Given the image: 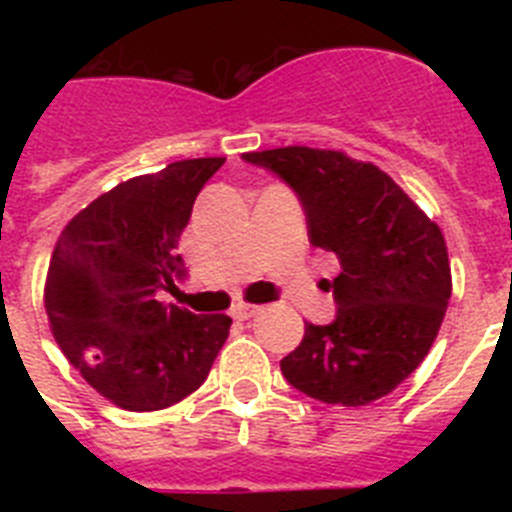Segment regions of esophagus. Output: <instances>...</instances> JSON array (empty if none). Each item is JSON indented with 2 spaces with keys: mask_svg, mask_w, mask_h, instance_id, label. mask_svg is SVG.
<instances>
[{
  "mask_svg": "<svg viewBox=\"0 0 512 512\" xmlns=\"http://www.w3.org/2000/svg\"><path fill=\"white\" fill-rule=\"evenodd\" d=\"M261 312V305H248V302H241V305H235L233 310H230V315H233L235 320H251L256 318Z\"/></svg>",
  "mask_w": 512,
  "mask_h": 512,
  "instance_id": "34e87169",
  "label": "esophagus"
}]
</instances>
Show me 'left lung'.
Segmentation results:
<instances>
[{
	"label": "left lung",
	"instance_id": "8db88e82",
	"mask_svg": "<svg viewBox=\"0 0 512 512\" xmlns=\"http://www.w3.org/2000/svg\"><path fill=\"white\" fill-rule=\"evenodd\" d=\"M300 194L315 248L336 253L330 325H305L282 359L292 387L328 405L361 408L390 395L428 356L451 297L443 233L379 166L330 148L243 153Z\"/></svg>",
	"mask_w": 512,
	"mask_h": 512
}]
</instances>
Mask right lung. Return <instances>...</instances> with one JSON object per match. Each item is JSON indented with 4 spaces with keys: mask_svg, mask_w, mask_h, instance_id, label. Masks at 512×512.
<instances>
[{
    "mask_svg": "<svg viewBox=\"0 0 512 512\" xmlns=\"http://www.w3.org/2000/svg\"><path fill=\"white\" fill-rule=\"evenodd\" d=\"M225 164L174 161L99 194L58 235L43 302L58 348L112 405L171 408L207 379L228 341V315L158 300L182 277L176 246L200 189Z\"/></svg>",
    "mask_w": 512,
    "mask_h": 512,
    "instance_id": "right-lung-1",
    "label": "right lung"
}]
</instances>
